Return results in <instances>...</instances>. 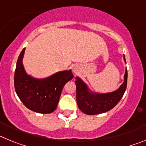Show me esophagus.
<instances>
[{"label":"esophagus","mask_w":146,"mask_h":146,"mask_svg":"<svg viewBox=\"0 0 146 146\" xmlns=\"http://www.w3.org/2000/svg\"><path fill=\"white\" fill-rule=\"evenodd\" d=\"M72 72H74V74H77V73H78V72L80 71L79 66H77V64H74V65L72 66Z\"/></svg>","instance_id":"34e87169"}]
</instances>
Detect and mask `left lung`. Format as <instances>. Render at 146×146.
I'll use <instances>...</instances> for the list:
<instances>
[{"label": "left lung", "mask_w": 146, "mask_h": 146, "mask_svg": "<svg viewBox=\"0 0 146 146\" xmlns=\"http://www.w3.org/2000/svg\"><path fill=\"white\" fill-rule=\"evenodd\" d=\"M123 60L126 59L123 55ZM124 80L115 91L106 94L94 92L79 77H75L77 103L82 113L87 115H97L106 113L113 109L123 97L127 85V70L125 71Z\"/></svg>", "instance_id": "8db88e82"}]
</instances>
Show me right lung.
<instances>
[{"mask_svg":"<svg viewBox=\"0 0 146 146\" xmlns=\"http://www.w3.org/2000/svg\"><path fill=\"white\" fill-rule=\"evenodd\" d=\"M25 48L17 62L15 88L18 97L27 108L42 114L51 113L58 104L63 88L74 77L72 70L56 72L46 78L38 79L27 74L23 60Z\"/></svg>","mask_w":146,"mask_h":146,"instance_id":"obj_1","label":"right lung"}]
</instances>
